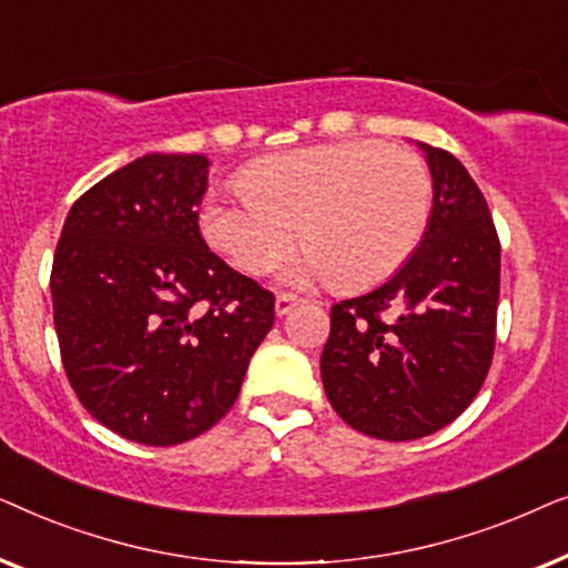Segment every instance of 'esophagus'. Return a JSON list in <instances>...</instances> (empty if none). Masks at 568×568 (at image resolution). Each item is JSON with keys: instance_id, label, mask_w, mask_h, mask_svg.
Wrapping results in <instances>:
<instances>
[{"instance_id": "obj_1", "label": "esophagus", "mask_w": 568, "mask_h": 568, "mask_svg": "<svg viewBox=\"0 0 568 568\" xmlns=\"http://www.w3.org/2000/svg\"><path fill=\"white\" fill-rule=\"evenodd\" d=\"M297 302L300 297H294V294H276V315H286Z\"/></svg>"}]
</instances>
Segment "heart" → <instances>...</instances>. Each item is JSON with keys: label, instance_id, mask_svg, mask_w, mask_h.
Returning a JSON list of instances; mask_svg holds the SVG:
<instances>
[{"label": "heart", "instance_id": "1", "mask_svg": "<svg viewBox=\"0 0 568 568\" xmlns=\"http://www.w3.org/2000/svg\"><path fill=\"white\" fill-rule=\"evenodd\" d=\"M243 191L216 193L201 212L209 245L245 271L278 266L284 284L328 282L356 292L393 276L422 245L432 216V175L406 146L336 142L258 160Z\"/></svg>", "mask_w": 568, "mask_h": 568}]
</instances>
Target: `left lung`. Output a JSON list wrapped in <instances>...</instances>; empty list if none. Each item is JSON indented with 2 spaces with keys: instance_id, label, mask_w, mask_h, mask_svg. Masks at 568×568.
Here are the masks:
<instances>
[{
  "instance_id": "8db88e82",
  "label": "left lung",
  "mask_w": 568,
  "mask_h": 568,
  "mask_svg": "<svg viewBox=\"0 0 568 568\" xmlns=\"http://www.w3.org/2000/svg\"><path fill=\"white\" fill-rule=\"evenodd\" d=\"M432 216L398 274L331 310L321 377L352 429L408 442L445 429L476 398L496 338L501 247L476 181L445 150L418 142Z\"/></svg>"
}]
</instances>
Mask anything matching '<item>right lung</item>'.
I'll use <instances>...</instances> for the list:
<instances>
[{
  "label": "right lung",
  "mask_w": 568,
  "mask_h": 568,
  "mask_svg": "<svg viewBox=\"0 0 568 568\" xmlns=\"http://www.w3.org/2000/svg\"><path fill=\"white\" fill-rule=\"evenodd\" d=\"M209 165L165 152L129 162L74 201L53 255L69 383L92 418L139 445L212 429L274 325V294L201 237Z\"/></svg>",
  "instance_id": "add662e5"
}]
</instances>
